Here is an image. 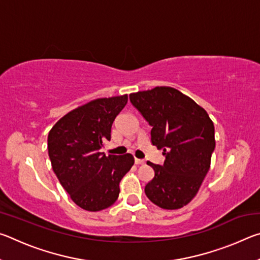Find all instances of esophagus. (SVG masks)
I'll use <instances>...</instances> for the list:
<instances>
[{
	"label": "esophagus",
	"instance_id": "esophagus-1",
	"mask_svg": "<svg viewBox=\"0 0 260 260\" xmlns=\"http://www.w3.org/2000/svg\"><path fill=\"white\" fill-rule=\"evenodd\" d=\"M135 164L136 165H142V164H144V160L143 159H138V158H135Z\"/></svg>",
	"mask_w": 260,
	"mask_h": 260
}]
</instances>
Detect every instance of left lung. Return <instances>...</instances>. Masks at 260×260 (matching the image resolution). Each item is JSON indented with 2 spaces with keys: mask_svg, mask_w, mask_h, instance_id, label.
Segmentation results:
<instances>
[{
  "mask_svg": "<svg viewBox=\"0 0 260 260\" xmlns=\"http://www.w3.org/2000/svg\"><path fill=\"white\" fill-rule=\"evenodd\" d=\"M129 100L152 127L151 143L165 156L162 165L147 162L155 177L144 188L146 195L161 209L182 208L196 196L210 169L213 122L195 101L172 87L138 91Z\"/></svg>",
  "mask_w": 260,
  "mask_h": 260,
  "instance_id": "8db88e82",
  "label": "left lung"
}]
</instances>
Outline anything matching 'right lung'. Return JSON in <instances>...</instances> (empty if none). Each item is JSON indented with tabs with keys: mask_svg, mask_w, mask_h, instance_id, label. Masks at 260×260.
Instances as JSON below:
<instances>
[{
	"mask_svg": "<svg viewBox=\"0 0 260 260\" xmlns=\"http://www.w3.org/2000/svg\"><path fill=\"white\" fill-rule=\"evenodd\" d=\"M128 96L98 99L65 114L48 135V153L59 182L78 206L101 211L119 196V183L134 164L131 153L105 156L100 149L111 139L112 122Z\"/></svg>",
	"mask_w": 260,
	"mask_h": 260,
	"instance_id": "obj_1",
	"label": "right lung"
}]
</instances>
